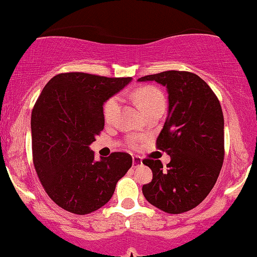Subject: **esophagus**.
Listing matches in <instances>:
<instances>
[{
	"label": "esophagus",
	"mask_w": 257,
	"mask_h": 257,
	"mask_svg": "<svg viewBox=\"0 0 257 257\" xmlns=\"http://www.w3.org/2000/svg\"><path fill=\"white\" fill-rule=\"evenodd\" d=\"M140 165H142V159L140 157H133V167H138Z\"/></svg>",
	"instance_id": "1"
}]
</instances>
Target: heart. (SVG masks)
<instances>
[{
    "label": "heart",
    "mask_w": 257,
    "mask_h": 257,
    "mask_svg": "<svg viewBox=\"0 0 257 257\" xmlns=\"http://www.w3.org/2000/svg\"><path fill=\"white\" fill-rule=\"evenodd\" d=\"M133 98L135 103L139 105V108L144 112H147L148 110L154 108H164L165 109V97L161 93L160 90L153 86H144L135 90L133 92ZM119 108V98L117 96H113L105 102L103 106V116L106 122H111ZM139 141L134 138L129 140V145L132 147H136Z\"/></svg>",
    "instance_id": "heart-1"
}]
</instances>
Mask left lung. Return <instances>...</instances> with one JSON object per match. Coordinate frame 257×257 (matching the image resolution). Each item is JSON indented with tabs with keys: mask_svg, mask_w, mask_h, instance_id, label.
<instances>
[{
	"mask_svg": "<svg viewBox=\"0 0 257 257\" xmlns=\"http://www.w3.org/2000/svg\"><path fill=\"white\" fill-rule=\"evenodd\" d=\"M166 86L168 115L157 139V148L171 157L145 159L153 179L142 192L152 205L167 213H183L196 207L215 186L224 160V117L211 87L187 71H165L139 78Z\"/></svg>",
	"mask_w": 257,
	"mask_h": 257,
	"instance_id": "1",
	"label": "left lung"
}]
</instances>
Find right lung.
<instances>
[{
	"label": "right lung",
	"mask_w": 257,
	"mask_h": 257,
	"mask_svg": "<svg viewBox=\"0 0 257 257\" xmlns=\"http://www.w3.org/2000/svg\"><path fill=\"white\" fill-rule=\"evenodd\" d=\"M132 80L60 73L45 85L32 111L33 164L46 193L61 209L87 215L105 205L132 167L128 153L95 160L89 146L104 128L103 104Z\"/></svg>",
	"instance_id": "right-lung-1"
}]
</instances>
